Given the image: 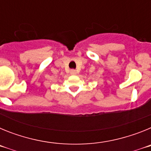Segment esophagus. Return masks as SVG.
<instances>
[{"label":"esophagus","instance_id":"34e87169","mask_svg":"<svg viewBox=\"0 0 151 151\" xmlns=\"http://www.w3.org/2000/svg\"><path fill=\"white\" fill-rule=\"evenodd\" d=\"M70 73H71L72 75H76V71L75 69H71V70H70Z\"/></svg>","mask_w":151,"mask_h":151}]
</instances>
